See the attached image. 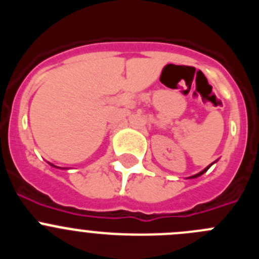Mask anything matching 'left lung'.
<instances>
[{
  "instance_id": "obj_1",
  "label": "left lung",
  "mask_w": 259,
  "mask_h": 259,
  "mask_svg": "<svg viewBox=\"0 0 259 259\" xmlns=\"http://www.w3.org/2000/svg\"><path fill=\"white\" fill-rule=\"evenodd\" d=\"M215 162H217V161H215ZM215 162H212V163H211V164H209V166H207V167H206V168H203V170H202V171H201V172H198V174H196V175L191 176V178H189V179H194V178H198V176H201V175H202V174H205V172H206V171H207V170H209L210 167H211V166H212V164H214V163H215Z\"/></svg>"
}]
</instances>
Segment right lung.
<instances>
[{"label":"right lung","instance_id":"1","mask_svg":"<svg viewBox=\"0 0 259 259\" xmlns=\"http://www.w3.org/2000/svg\"><path fill=\"white\" fill-rule=\"evenodd\" d=\"M50 164H52V163H50ZM52 166H54V164H52ZM54 167H57V166H54ZM58 168H59V167H58Z\"/></svg>","mask_w":259,"mask_h":259}]
</instances>
